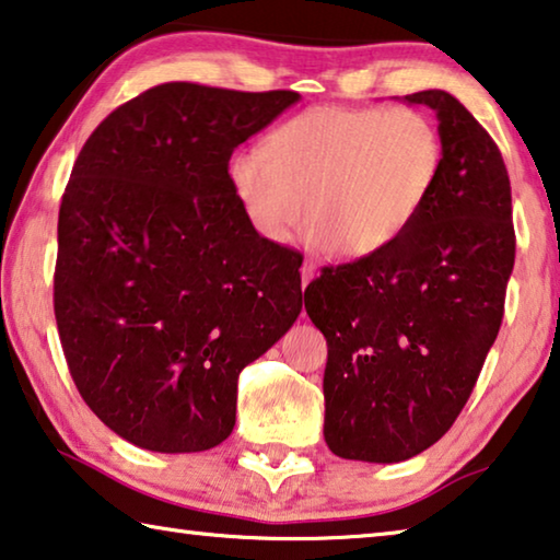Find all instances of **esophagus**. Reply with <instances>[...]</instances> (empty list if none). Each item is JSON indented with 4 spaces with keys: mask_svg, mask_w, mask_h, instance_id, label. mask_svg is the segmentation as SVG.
Segmentation results:
<instances>
[{
    "mask_svg": "<svg viewBox=\"0 0 560 560\" xmlns=\"http://www.w3.org/2000/svg\"><path fill=\"white\" fill-rule=\"evenodd\" d=\"M316 277V266L312 261H304V266H301V287H308V281H312Z\"/></svg>",
    "mask_w": 560,
    "mask_h": 560,
    "instance_id": "1",
    "label": "esophagus"
}]
</instances>
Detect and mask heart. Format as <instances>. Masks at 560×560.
<instances>
[{"mask_svg": "<svg viewBox=\"0 0 560 560\" xmlns=\"http://www.w3.org/2000/svg\"><path fill=\"white\" fill-rule=\"evenodd\" d=\"M441 164L439 129L419 109L314 106L279 124L266 152H238L229 182L269 242H287L306 219L314 246L366 259L419 219Z\"/></svg>", "mask_w": 560, "mask_h": 560, "instance_id": "obj_1", "label": "heart"}]
</instances>
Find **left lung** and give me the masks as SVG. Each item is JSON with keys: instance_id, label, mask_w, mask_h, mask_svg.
<instances>
[{"instance_id": "1", "label": "left lung", "mask_w": 560, "mask_h": 560, "mask_svg": "<svg viewBox=\"0 0 560 560\" xmlns=\"http://www.w3.org/2000/svg\"><path fill=\"white\" fill-rule=\"evenodd\" d=\"M404 102L436 112V189L396 244L328 266L304 291L328 346L326 446L366 464L413 458L454 425L499 336L516 259L495 141L448 92Z\"/></svg>"}]
</instances>
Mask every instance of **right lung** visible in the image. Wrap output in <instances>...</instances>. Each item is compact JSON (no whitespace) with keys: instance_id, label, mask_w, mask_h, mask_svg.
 I'll return each instance as SVG.
<instances>
[{"instance_id":"add662e5","label":"right lung","mask_w":560,"mask_h":560,"mask_svg":"<svg viewBox=\"0 0 560 560\" xmlns=\"http://www.w3.org/2000/svg\"><path fill=\"white\" fill-rule=\"evenodd\" d=\"M296 92L168 82L79 152L59 207L55 316L86 406L139 448L194 454L236 423V381L301 314L296 252L246 219L229 159Z\"/></svg>"}]
</instances>
